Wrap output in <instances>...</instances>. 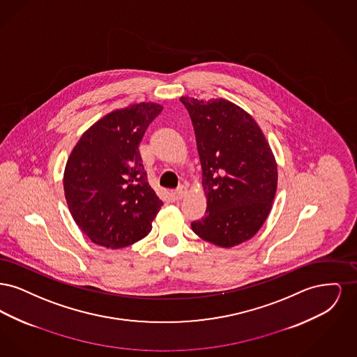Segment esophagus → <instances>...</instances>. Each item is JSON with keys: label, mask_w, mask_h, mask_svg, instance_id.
<instances>
[{"label": "esophagus", "mask_w": 357, "mask_h": 357, "mask_svg": "<svg viewBox=\"0 0 357 357\" xmlns=\"http://www.w3.org/2000/svg\"><path fill=\"white\" fill-rule=\"evenodd\" d=\"M187 194V187L183 186V185H181V186L178 187L176 190H175V192H174V195L176 197V199H182L185 195Z\"/></svg>", "instance_id": "obj_1"}]
</instances>
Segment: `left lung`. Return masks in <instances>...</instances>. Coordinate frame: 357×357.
I'll list each match as a JSON object with an SVG mask.
<instances>
[{
  "instance_id": "left-lung-1",
  "label": "left lung",
  "mask_w": 357,
  "mask_h": 357,
  "mask_svg": "<svg viewBox=\"0 0 357 357\" xmlns=\"http://www.w3.org/2000/svg\"><path fill=\"white\" fill-rule=\"evenodd\" d=\"M192 121L202 166L206 215L192 231L221 248L255 236L266 221L277 190V163L255 120L225 99L182 96Z\"/></svg>"
}]
</instances>
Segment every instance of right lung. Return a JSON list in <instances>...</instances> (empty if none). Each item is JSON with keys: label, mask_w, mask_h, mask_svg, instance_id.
<instances>
[{"label": "right lung", "mask_w": 357, "mask_h": 357, "mask_svg": "<svg viewBox=\"0 0 357 357\" xmlns=\"http://www.w3.org/2000/svg\"><path fill=\"white\" fill-rule=\"evenodd\" d=\"M162 109L155 102L116 109L85 131L69 155L64 172L69 211L96 245L120 249L151 231L163 202L149 183L139 143Z\"/></svg>", "instance_id": "obj_1"}]
</instances>
